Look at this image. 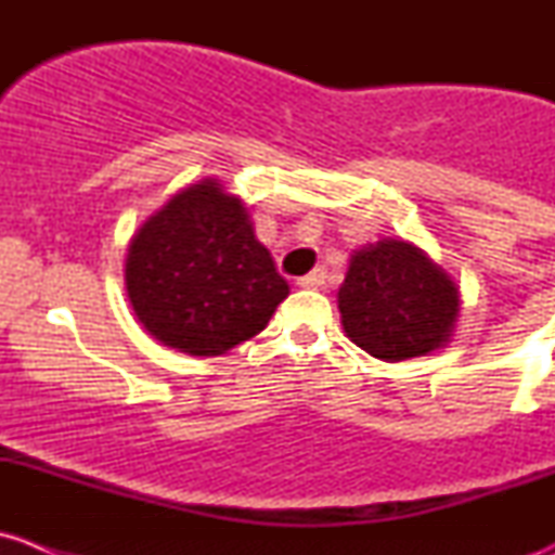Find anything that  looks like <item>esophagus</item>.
<instances>
[{
  "label": "esophagus",
  "instance_id": "1",
  "mask_svg": "<svg viewBox=\"0 0 555 555\" xmlns=\"http://www.w3.org/2000/svg\"><path fill=\"white\" fill-rule=\"evenodd\" d=\"M324 279H327V271H324V268H317V271L306 273V276L298 279V287H304V289H317V287H322Z\"/></svg>",
  "mask_w": 555,
  "mask_h": 555
}]
</instances>
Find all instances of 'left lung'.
<instances>
[{
	"label": "left lung",
	"instance_id": "left-lung-1",
	"mask_svg": "<svg viewBox=\"0 0 555 555\" xmlns=\"http://www.w3.org/2000/svg\"><path fill=\"white\" fill-rule=\"evenodd\" d=\"M344 333L384 362L443 349L459 317V289L429 255L402 238L365 244L338 289Z\"/></svg>",
	"mask_w": 555,
	"mask_h": 555
}]
</instances>
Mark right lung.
I'll list each match as a JSON object with an SVG mask.
<instances>
[{"label":"right lung","mask_w":555,"mask_h":555,"mask_svg":"<svg viewBox=\"0 0 555 555\" xmlns=\"http://www.w3.org/2000/svg\"><path fill=\"white\" fill-rule=\"evenodd\" d=\"M126 289L144 330L190 357L249 340L289 295L242 198L211 177L171 195L133 233Z\"/></svg>","instance_id":"right-lung-1"}]
</instances>
